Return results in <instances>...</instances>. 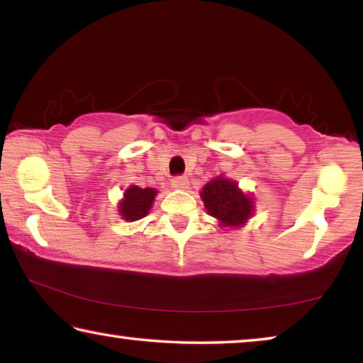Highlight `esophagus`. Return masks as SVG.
Here are the masks:
<instances>
[{"label":"esophagus","mask_w":363,"mask_h":363,"mask_svg":"<svg viewBox=\"0 0 363 363\" xmlns=\"http://www.w3.org/2000/svg\"><path fill=\"white\" fill-rule=\"evenodd\" d=\"M171 187L176 189V190H187L189 189V179L187 177H174L173 181H171Z\"/></svg>","instance_id":"1"}]
</instances>
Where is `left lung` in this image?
Here are the masks:
<instances>
[{
	"label": "left lung",
	"mask_w": 363,
	"mask_h": 363,
	"mask_svg": "<svg viewBox=\"0 0 363 363\" xmlns=\"http://www.w3.org/2000/svg\"><path fill=\"white\" fill-rule=\"evenodd\" d=\"M206 213L218 220L223 229H240L255 214V199L238 187V182L218 176L200 190Z\"/></svg>",
	"instance_id": "left-lung-1"
}]
</instances>
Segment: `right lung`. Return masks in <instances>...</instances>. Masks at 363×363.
Instances as JSON below:
<instances>
[{
  "label": "right lung",
  "mask_w": 363,
  "mask_h": 363,
  "mask_svg": "<svg viewBox=\"0 0 363 363\" xmlns=\"http://www.w3.org/2000/svg\"><path fill=\"white\" fill-rule=\"evenodd\" d=\"M157 194L158 190L152 187H128L125 190V194H123V199L118 201V205H116L118 206L121 219H125L126 223H134V220L145 218L152 210V205L153 201H155Z\"/></svg>",
  "instance_id": "add662e5"
}]
</instances>
